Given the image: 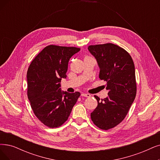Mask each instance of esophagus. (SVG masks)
Returning a JSON list of instances; mask_svg holds the SVG:
<instances>
[{"mask_svg": "<svg viewBox=\"0 0 160 160\" xmlns=\"http://www.w3.org/2000/svg\"><path fill=\"white\" fill-rule=\"evenodd\" d=\"M81 96H82V97H87V98H89V97H91V94H90L82 93V94H81Z\"/></svg>", "mask_w": 160, "mask_h": 160, "instance_id": "esophagus-1", "label": "esophagus"}]
</instances>
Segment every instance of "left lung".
Here are the masks:
<instances>
[{"mask_svg":"<svg viewBox=\"0 0 160 160\" xmlns=\"http://www.w3.org/2000/svg\"><path fill=\"white\" fill-rule=\"evenodd\" d=\"M90 52L100 68L99 79L106 81L108 97L94 95L98 105L91 113L93 123L102 130L113 128L128 113L137 94L135 69L131 55L116 44L90 45Z\"/></svg>","mask_w":160,"mask_h":160,"instance_id":"left-lung-1","label":"left lung"}]
</instances>
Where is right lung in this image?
<instances>
[{"mask_svg": "<svg viewBox=\"0 0 160 160\" xmlns=\"http://www.w3.org/2000/svg\"><path fill=\"white\" fill-rule=\"evenodd\" d=\"M80 50L74 47L47 46L31 61L27 72L28 97L35 116L49 128L68 120L80 92H62V78H66L68 62Z\"/></svg>", "mask_w": 160, "mask_h": 160, "instance_id": "obj_1", "label": "right lung"}]
</instances>
